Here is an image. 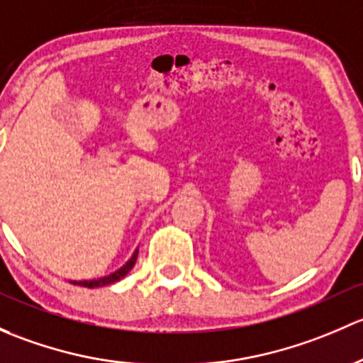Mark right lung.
<instances>
[{"label": "right lung", "mask_w": 363, "mask_h": 363, "mask_svg": "<svg viewBox=\"0 0 363 363\" xmlns=\"http://www.w3.org/2000/svg\"><path fill=\"white\" fill-rule=\"evenodd\" d=\"M136 259H138V248L134 250L133 257H130L127 262L122 265L121 269H117L115 272H111V274L108 276H103V278H98V279H84V281H71L73 285H80V286H87V289H98V286H106V285H111V283L118 281V279H122L127 272L130 271V269L134 267V264H136Z\"/></svg>", "instance_id": "right-lung-1"}]
</instances>
